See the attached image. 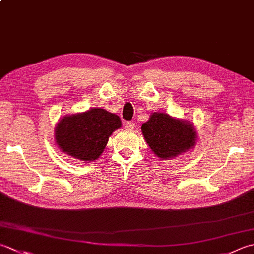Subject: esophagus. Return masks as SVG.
I'll list each match as a JSON object with an SVG mask.
<instances>
[{
  "label": "esophagus",
  "mask_w": 254,
  "mask_h": 254,
  "mask_svg": "<svg viewBox=\"0 0 254 254\" xmlns=\"http://www.w3.org/2000/svg\"><path fill=\"white\" fill-rule=\"evenodd\" d=\"M124 127H126V130H127V131H132L133 128L135 127V123L132 122V121L126 122V124H124Z\"/></svg>",
  "instance_id": "34e87169"
}]
</instances>
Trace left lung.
I'll return each mask as SVG.
<instances>
[{"label":"left lung","instance_id":"obj_1","mask_svg":"<svg viewBox=\"0 0 254 254\" xmlns=\"http://www.w3.org/2000/svg\"><path fill=\"white\" fill-rule=\"evenodd\" d=\"M141 128L148 146L161 160L174 158L191 150L197 140L196 130L190 121L162 112L152 113Z\"/></svg>","mask_w":254,"mask_h":254}]
</instances>
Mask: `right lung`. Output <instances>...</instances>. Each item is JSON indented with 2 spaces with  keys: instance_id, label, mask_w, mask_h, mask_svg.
Returning <instances> with one entry per match:
<instances>
[{
  "instance_id": "right-lung-1",
  "label": "right lung",
  "mask_w": 254,
  "mask_h": 254,
  "mask_svg": "<svg viewBox=\"0 0 254 254\" xmlns=\"http://www.w3.org/2000/svg\"><path fill=\"white\" fill-rule=\"evenodd\" d=\"M119 116L104 109H90L59 120L55 128V141L61 150L83 162L98 160L111 134L121 127Z\"/></svg>"
}]
</instances>
